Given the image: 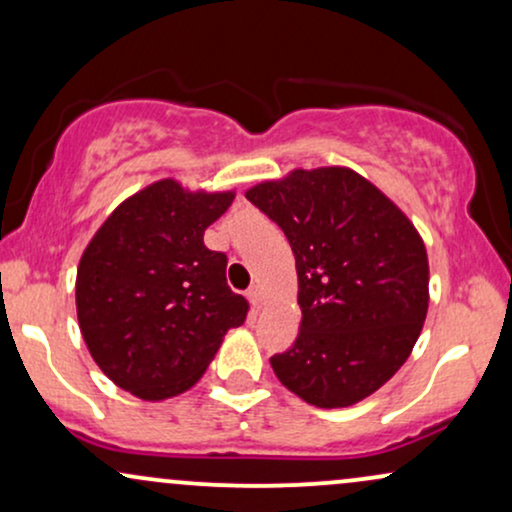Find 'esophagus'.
<instances>
[{
    "label": "esophagus",
    "instance_id": "34e87169",
    "mask_svg": "<svg viewBox=\"0 0 512 512\" xmlns=\"http://www.w3.org/2000/svg\"><path fill=\"white\" fill-rule=\"evenodd\" d=\"M248 298H250L252 307H255V310H260V307H262V288L257 286V283H252V286L248 288Z\"/></svg>",
    "mask_w": 512,
    "mask_h": 512
}]
</instances>
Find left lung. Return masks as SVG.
<instances>
[{
	"label": "left lung",
	"mask_w": 512,
	"mask_h": 512,
	"mask_svg": "<svg viewBox=\"0 0 512 512\" xmlns=\"http://www.w3.org/2000/svg\"><path fill=\"white\" fill-rule=\"evenodd\" d=\"M291 243L300 334L269 357L286 389L317 408H346L408 360L429 305L422 238L355 171H293L245 193Z\"/></svg>",
	"instance_id": "1"
}]
</instances>
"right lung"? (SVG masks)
Returning <instances> with one entry per match:
<instances>
[{"label": "right lung", "mask_w": 512, "mask_h": 512, "mask_svg": "<svg viewBox=\"0 0 512 512\" xmlns=\"http://www.w3.org/2000/svg\"><path fill=\"white\" fill-rule=\"evenodd\" d=\"M231 202L233 193L152 183L116 207L85 248L76 279L80 334L123 391L143 400L188 391L221 336L248 317V300L226 283L229 257L202 240Z\"/></svg>", "instance_id": "right-lung-1"}]
</instances>
